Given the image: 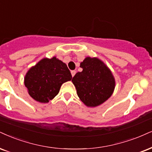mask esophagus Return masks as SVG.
Returning <instances> with one entry per match:
<instances>
[{
  "label": "esophagus",
  "mask_w": 152,
  "mask_h": 152,
  "mask_svg": "<svg viewBox=\"0 0 152 152\" xmlns=\"http://www.w3.org/2000/svg\"><path fill=\"white\" fill-rule=\"evenodd\" d=\"M76 71L75 70H71V74H72V76L74 77L75 75Z\"/></svg>",
  "instance_id": "esophagus-1"
}]
</instances>
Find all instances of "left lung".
I'll return each instance as SVG.
<instances>
[{
	"label": "left lung",
	"mask_w": 152,
	"mask_h": 152,
	"mask_svg": "<svg viewBox=\"0 0 152 152\" xmlns=\"http://www.w3.org/2000/svg\"><path fill=\"white\" fill-rule=\"evenodd\" d=\"M80 67L82 71L77 72L72 80L78 96L86 106H99L113 92L115 80L113 75L96 58H86L80 63Z\"/></svg>",
	"instance_id": "1"
}]
</instances>
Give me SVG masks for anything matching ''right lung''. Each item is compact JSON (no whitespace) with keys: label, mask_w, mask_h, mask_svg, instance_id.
Segmentation results:
<instances>
[{"label":"right lung","mask_w":152,"mask_h":152,"mask_svg":"<svg viewBox=\"0 0 152 152\" xmlns=\"http://www.w3.org/2000/svg\"><path fill=\"white\" fill-rule=\"evenodd\" d=\"M71 79L66 64L53 57L42 59L30 68L24 78V85L34 100L48 103L58 94L62 84Z\"/></svg>","instance_id":"1"}]
</instances>
